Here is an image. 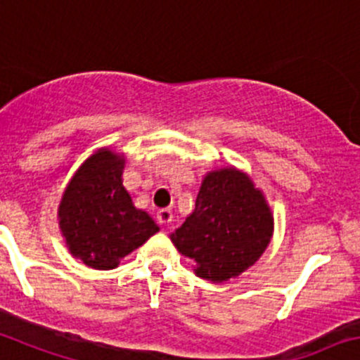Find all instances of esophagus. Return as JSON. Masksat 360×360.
Masks as SVG:
<instances>
[{"mask_svg": "<svg viewBox=\"0 0 360 360\" xmlns=\"http://www.w3.org/2000/svg\"><path fill=\"white\" fill-rule=\"evenodd\" d=\"M157 219H159L160 224H169V222L173 221V210H171V208H160V210L157 212Z\"/></svg>", "mask_w": 360, "mask_h": 360, "instance_id": "obj_1", "label": "esophagus"}]
</instances>
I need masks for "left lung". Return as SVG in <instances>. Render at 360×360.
<instances>
[{"label":"left lung","mask_w":360,"mask_h":360,"mask_svg":"<svg viewBox=\"0 0 360 360\" xmlns=\"http://www.w3.org/2000/svg\"><path fill=\"white\" fill-rule=\"evenodd\" d=\"M274 219L262 193L237 169L208 173L194 212L171 235L194 259L196 276L228 281L255 265L272 237Z\"/></svg>","instance_id":"1"}]
</instances>
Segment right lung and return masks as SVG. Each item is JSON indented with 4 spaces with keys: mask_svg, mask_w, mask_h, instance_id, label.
<instances>
[{
    "mask_svg": "<svg viewBox=\"0 0 360 360\" xmlns=\"http://www.w3.org/2000/svg\"><path fill=\"white\" fill-rule=\"evenodd\" d=\"M123 159L109 150L94 153L77 169L61 198L60 226L68 249L98 270L120 259L159 231L146 212L138 210L122 186Z\"/></svg>",
    "mask_w": 360,
    "mask_h": 360,
    "instance_id": "right-lung-1",
    "label": "right lung"
}]
</instances>
